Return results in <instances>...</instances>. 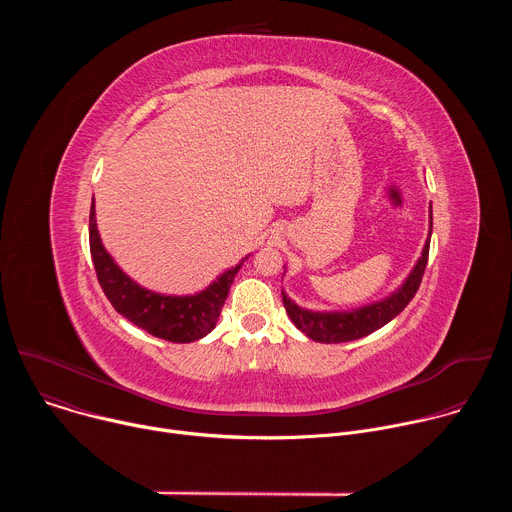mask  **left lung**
<instances>
[{
	"label": "left lung",
	"mask_w": 512,
	"mask_h": 512,
	"mask_svg": "<svg viewBox=\"0 0 512 512\" xmlns=\"http://www.w3.org/2000/svg\"><path fill=\"white\" fill-rule=\"evenodd\" d=\"M429 212H431V206H429ZM431 227H433V221L429 216V235H431ZM427 255H429V239L425 241L421 257L417 259L413 271L407 275L403 285L381 302L362 306L350 312H312V310L300 308L296 302H291L285 296V291H281L285 312L291 318V322L296 324L298 330H302L308 338L316 342L336 344V342H350L362 336H369L371 332L383 328L395 316H399L405 310V306L413 300L427 265Z\"/></svg>",
	"instance_id": "1"
}]
</instances>
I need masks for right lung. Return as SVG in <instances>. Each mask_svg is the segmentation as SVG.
Returning <instances> with one entry per match:
<instances>
[{
  "label": "right lung",
  "mask_w": 512,
  "mask_h": 512,
  "mask_svg": "<svg viewBox=\"0 0 512 512\" xmlns=\"http://www.w3.org/2000/svg\"><path fill=\"white\" fill-rule=\"evenodd\" d=\"M89 243L97 279L111 306L137 328L170 342H194L212 332L218 316H221L235 275L247 259L245 257L239 265L227 269L223 275H218L216 281L202 289L200 294H156V291L141 287L127 273H123L113 257L105 251L95 221V198L89 216Z\"/></svg>",
  "instance_id": "obj_1"
}]
</instances>
